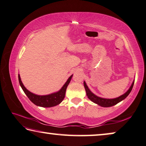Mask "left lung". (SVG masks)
<instances>
[{
    "mask_svg": "<svg viewBox=\"0 0 146 146\" xmlns=\"http://www.w3.org/2000/svg\"><path fill=\"white\" fill-rule=\"evenodd\" d=\"M134 82H135V81L133 82L131 87L129 88V89L127 90L125 93L123 95H121V96L118 97V98H114V99H105V98H99V97L96 96V95L90 91V89L88 88V86L86 85V82L84 81V86L85 88V90H86V92L88 98V99H90L92 102L98 104V105L103 106V107H110V106H114L118 103H119L120 101H123L124 99H125L127 97L129 96V94H130L132 89H133Z\"/></svg>",
    "mask_w": 146,
    "mask_h": 146,
    "instance_id": "1",
    "label": "left lung"
}]
</instances>
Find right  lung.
Returning <instances> with one entry per match:
<instances>
[{"label":"right lung","mask_w":146,"mask_h":146,"mask_svg":"<svg viewBox=\"0 0 146 146\" xmlns=\"http://www.w3.org/2000/svg\"><path fill=\"white\" fill-rule=\"evenodd\" d=\"M73 77V75H71L70 77L67 80L66 82L65 83L64 85L62 87V88L59 90L58 92H55L51 94L46 95V96H39V95L34 94L29 91L24 86L23 82L21 80V77L19 74L18 75V78H19V82L20 86H21L22 89L24 91L25 94L27 95V96L31 100L34 105L37 106H41V107H52V106H56L59 105L65 98V94H66V91L68 87V84L71 81V78Z\"/></svg>","instance_id":"add662e5"}]
</instances>
